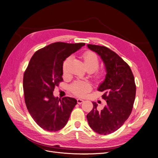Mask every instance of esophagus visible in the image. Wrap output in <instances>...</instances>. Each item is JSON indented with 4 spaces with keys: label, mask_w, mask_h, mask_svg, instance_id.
<instances>
[{
    "label": "esophagus",
    "mask_w": 158,
    "mask_h": 158,
    "mask_svg": "<svg viewBox=\"0 0 158 158\" xmlns=\"http://www.w3.org/2000/svg\"><path fill=\"white\" fill-rule=\"evenodd\" d=\"M84 101V99H82V98H78V99H77V103H78V104L82 103H83Z\"/></svg>",
    "instance_id": "34e87169"
}]
</instances>
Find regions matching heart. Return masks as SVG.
<instances>
[{"instance_id": "1", "label": "heart", "mask_w": 158, "mask_h": 158, "mask_svg": "<svg viewBox=\"0 0 158 158\" xmlns=\"http://www.w3.org/2000/svg\"><path fill=\"white\" fill-rule=\"evenodd\" d=\"M83 60L85 68L87 70H91L93 72L96 71L99 66V59L94 52L87 51L83 55ZM71 60V57H67L64 62L62 70L64 74L67 73V65ZM91 85L87 81L77 80L74 81L71 86V89L73 93L77 95H83L91 89Z\"/></svg>"}]
</instances>
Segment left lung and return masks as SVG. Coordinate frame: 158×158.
<instances>
[{
    "mask_svg": "<svg viewBox=\"0 0 158 158\" xmlns=\"http://www.w3.org/2000/svg\"><path fill=\"white\" fill-rule=\"evenodd\" d=\"M87 46L100 56L105 65L106 78L98 91L104 93L102 98L107 102L101 111L97 110L98 104L93 102L87 121L94 132L107 135L120 128L131 113L136 89L134 77L129 65L114 51L105 46Z\"/></svg>",
    "mask_w": 158,
    "mask_h": 158,
    "instance_id": "left-lung-1",
    "label": "left lung"
}]
</instances>
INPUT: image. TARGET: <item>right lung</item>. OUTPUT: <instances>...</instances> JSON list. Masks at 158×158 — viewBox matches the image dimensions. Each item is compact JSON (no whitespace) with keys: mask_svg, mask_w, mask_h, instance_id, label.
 Returning <instances> with one entry per match:
<instances>
[{"mask_svg":"<svg viewBox=\"0 0 158 158\" xmlns=\"http://www.w3.org/2000/svg\"><path fill=\"white\" fill-rule=\"evenodd\" d=\"M84 46L53 43L35 52L30 60L23 78L25 103L30 115L44 130L62 129L77 103L73 98L55 97L53 91L63 81L64 61Z\"/></svg>","mask_w":158,"mask_h":158,"instance_id":"right-lung-1","label":"right lung"}]
</instances>
